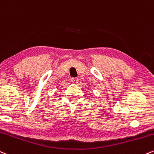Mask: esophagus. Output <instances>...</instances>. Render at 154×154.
I'll return each mask as SVG.
<instances>
[{"instance_id":"1","label":"esophagus","mask_w":154,"mask_h":154,"mask_svg":"<svg viewBox=\"0 0 154 154\" xmlns=\"http://www.w3.org/2000/svg\"><path fill=\"white\" fill-rule=\"evenodd\" d=\"M78 78H72V82L73 83V84H77V82H78Z\"/></svg>"}]
</instances>
